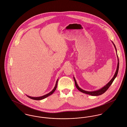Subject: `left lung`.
Here are the masks:
<instances>
[{
	"mask_svg": "<svg viewBox=\"0 0 127 127\" xmlns=\"http://www.w3.org/2000/svg\"><path fill=\"white\" fill-rule=\"evenodd\" d=\"M114 46L115 47V49H116V47H115V45L114 44ZM118 64H117V69H116V70L115 74L114 77L113 78V79L111 81H110L105 86H104L103 87H102L101 89H99L98 90H97V91H92V92H88V91H84V90L81 89V88H80L79 87V86L77 84V83L76 82V81L75 78L74 77V81H75V84L76 87H77V88L80 91H81V92L83 93H85V94H88V95H93V96H97V95H101L103 94V93L105 92L108 89V88L110 87L111 85L112 84L113 82L114 81V80L115 79V78L116 77V76L117 75L118 72V69H119V60L118 59Z\"/></svg>",
	"mask_w": 127,
	"mask_h": 127,
	"instance_id": "obj_1",
	"label": "left lung"
}]
</instances>
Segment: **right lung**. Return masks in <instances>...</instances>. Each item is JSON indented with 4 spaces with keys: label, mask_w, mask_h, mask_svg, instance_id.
I'll use <instances>...</instances> for the list:
<instances>
[{
    "label": "right lung",
    "mask_w": 127,
    "mask_h": 127,
    "mask_svg": "<svg viewBox=\"0 0 127 127\" xmlns=\"http://www.w3.org/2000/svg\"><path fill=\"white\" fill-rule=\"evenodd\" d=\"M58 81V80H57V81H56V83L55 86V87L54 88V89H53V90H52V91H51L48 94H46V95H43V96H40V97H31V96H28V95H27V96H28V97H29V98H30L32 99L37 100H41V99H44L45 98H46V97H47V96H49L50 95H51V94H52L54 92V91L56 90V88H57V86Z\"/></svg>",
    "instance_id": "add662e5"
}]
</instances>
